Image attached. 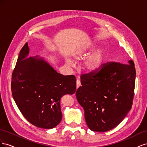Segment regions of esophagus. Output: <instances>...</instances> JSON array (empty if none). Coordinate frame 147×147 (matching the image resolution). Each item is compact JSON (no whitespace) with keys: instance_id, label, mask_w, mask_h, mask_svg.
I'll use <instances>...</instances> for the list:
<instances>
[{"instance_id":"esophagus-1","label":"esophagus","mask_w":147,"mask_h":147,"mask_svg":"<svg viewBox=\"0 0 147 147\" xmlns=\"http://www.w3.org/2000/svg\"><path fill=\"white\" fill-rule=\"evenodd\" d=\"M80 86H81L80 81L78 79H77V88H78Z\"/></svg>"}]
</instances>
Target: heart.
<instances>
[{"label":"heart","instance_id":"b5f03b06","mask_svg":"<svg viewBox=\"0 0 147 147\" xmlns=\"http://www.w3.org/2000/svg\"><path fill=\"white\" fill-rule=\"evenodd\" d=\"M97 46V45L94 42H88L78 48L72 54L73 58L77 60L84 58L87 56L83 62V69L89 73L96 72L99 70L103 66L106 59L107 51L105 48L100 47L94 51V50ZM65 62L66 64L72 66L74 65L73 62L70 59H66Z\"/></svg>","mask_w":147,"mask_h":147}]
</instances>
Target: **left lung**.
Masks as SVG:
<instances>
[{
	"instance_id": "8db88e82",
	"label": "left lung",
	"mask_w": 147,
	"mask_h": 147,
	"mask_svg": "<svg viewBox=\"0 0 147 147\" xmlns=\"http://www.w3.org/2000/svg\"><path fill=\"white\" fill-rule=\"evenodd\" d=\"M136 76L132 60L110 63L99 72L82 75L76 97L91 131H110L125 118L132 107Z\"/></svg>"
}]
</instances>
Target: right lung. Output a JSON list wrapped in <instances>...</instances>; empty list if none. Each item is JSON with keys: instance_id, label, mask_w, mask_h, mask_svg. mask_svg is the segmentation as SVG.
<instances>
[{"instance_id": "1", "label": "right lung", "mask_w": 147, "mask_h": 147, "mask_svg": "<svg viewBox=\"0 0 147 147\" xmlns=\"http://www.w3.org/2000/svg\"><path fill=\"white\" fill-rule=\"evenodd\" d=\"M28 43L20 52L11 77L15 102L24 118L40 128L52 129L60 123L61 98L76 91L74 75L58 73L44 57H28Z\"/></svg>"}]
</instances>
